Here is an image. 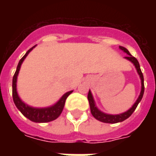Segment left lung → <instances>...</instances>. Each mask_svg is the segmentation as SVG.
<instances>
[{
	"label": "left lung",
	"instance_id": "obj_1",
	"mask_svg": "<svg viewBox=\"0 0 156 156\" xmlns=\"http://www.w3.org/2000/svg\"><path fill=\"white\" fill-rule=\"evenodd\" d=\"M119 48H120L121 50H123L124 52H126L128 54L127 57H125L126 59L128 60H129L130 62H132L134 65L135 66V68L137 69V72L139 75H140V77L141 79V92H140V94L139 96V98L136 100V102L134 103V105L132 106V108H129L128 111L124 112L123 114H120V115H107V114H105V113H103L100 110H98L97 107L95 106L94 104V98H93V96H92L91 92L88 91V102H89V105H90V110H91V114L92 115L94 116V117L96 119H98V120L101 121V122H104V123H108V124H116V123H119V122H122V121L125 120V119H127L129 117L134 111L135 110V108H137L138 105H139V103L141 101V99L143 98V95H144V76H143V73H142V72H141L140 67V63H139V62L136 58L133 57L132 55L129 53V51H128L127 49L124 47H121L119 46Z\"/></svg>",
	"mask_w": 156,
	"mask_h": 156
}]
</instances>
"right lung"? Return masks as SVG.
Instances as JSON below:
<instances>
[{"label": "right lung", "instance_id": "right-lung-1", "mask_svg": "<svg viewBox=\"0 0 156 156\" xmlns=\"http://www.w3.org/2000/svg\"><path fill=\"white\" fill-rule=\"evenodd\" d=\"M33 48H35V46L32 47V48H30L28 51H27V53L19 61L15 74L13 76V79H12V98H13V101H14V104L16 106V108H18L25 117L27 118L31 121L36 122V123H46V122L54 120L57 118L59 117V115H61L62 111L63 109L66 99L68 97V95L73 93V91L66 93L56 105L51 106V107H48V108H32V107H30L28 105L24 104L20 99L18 94H17V92H16V78H17V75H18L19 70H20L22 62L25 59L29 52L32 51Z\"/></svg>", "mask_w": 156, "mask_h": 156}]
</instances>
